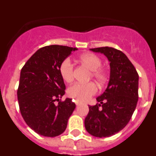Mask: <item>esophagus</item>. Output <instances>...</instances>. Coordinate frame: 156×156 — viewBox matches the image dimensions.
I'll list each match as a JSON object with an SVG mask.
<instances>
[{
    "label": "esophagus",
    "mask_w": 156,
    "mask_h": 156,
    "mask_svg": "<svg viewBox=\"0 0 156 156\" xmlns=\"http://www.w3.org/2000/svg\"><path fill=\"white\" fill-rule=\"evenodd\" d=\"M75 103L76 105H80V101H76Z\"/></svg>",
    "instance_id": "1"
}]
</instances>
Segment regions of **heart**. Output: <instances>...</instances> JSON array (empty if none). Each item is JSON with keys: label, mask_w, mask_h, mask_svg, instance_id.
I'll list each match as a JSON object with an SVG mask.
<instances>
[{"label": "heart", "mask_w": 156, "mask_h": 156, "mask_svg": "<svg viewBox=\"0 0 156 156\" xmlns=\"http://www.w3.org/2000/svg\"><path fill=\"white\" fill-rule=\"evenodd\" d=\"M79 60L82 64L86 66L91 70V76L100 84L105 83L107 80V73L100 69L101 66V60L91 53L83 54L79 57ZM59 72L62 79L66 82H71L73 80V66L70 59L66 58L61 63L59 67ZM98 90L96 85L94 83H76L68 89V94L69 97L76 99L78 101H86L95 94Z\"/></svg>", "instance_id": "obj_1"}]
</instances>
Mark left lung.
Here are the masks:
<instances>
[{
  "instance_id": "left-lung-1",
  "label": "left lung",
  "mask_w": 156,
  "mask_h": 156,
  "mask_svg": "<svg viewBox=\"0 0 156 156\" xmlns=\"http://www.w3.org/2000/svg\"><path fill=\"white\" fill-rule=\"evenodd\" d=\"M90 51L107 57L110 62V77L106 90L97 98L98 103L89 106L85 128L94 137H110L123 129L131 119L138 100L139 76L121 51L109 47Z\"/></svg>"
}]
</instances>
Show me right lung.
Masks as SVG:
<instances>
[{"instance_id":"add662e5","label":"right lung","mask_w":156,"mask_h":156,"mask_svg":"<svg viewBox=\"0 0 156 156\" xmlns=\"http://www.w3.org/2000/svg\"><path fill=\"white\" fill-rule=\"evenodd\" d=\"M76 50L62 45L44 47L22 69L17 91L19 109L27 124L38 134L53 137L62 133L75 109L71 98L61 101L66 85L59 67Z\"/></svg>"}]
</instances>
